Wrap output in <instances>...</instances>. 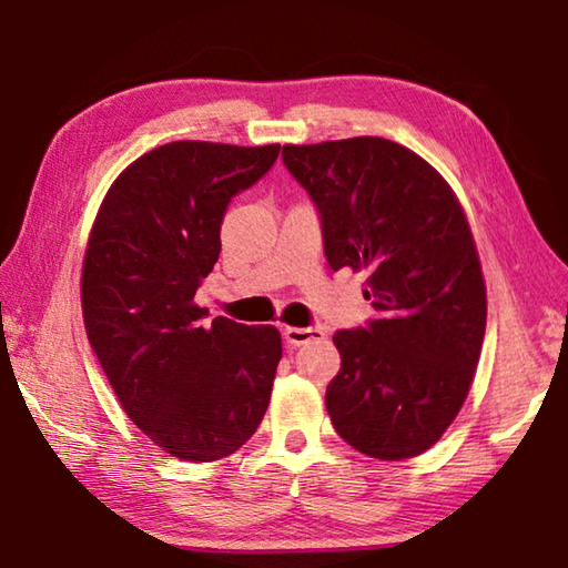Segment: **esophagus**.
<instances>
[{
  "label": "esophagus",
  "instance_id": "obj_1",
  "mask_svg": "<svg viewBox=\"0 0 568 568\" xmlns=\"http://www.w3.org/2000/svg\"><path fill=\"white\" fill-rule=\"evenodd\" d=\"M283 335H285L287 345L301 347V345L313 343V339H320L325 333L320 327H285Z\"/></svg>",
  "mask_w": 568,
  "mask_h": 568
}]
</instances>
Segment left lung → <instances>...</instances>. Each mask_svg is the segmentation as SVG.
<instances>
[{
	"label": "left lung",
	"mask_w": 568,
	"mask_h": 568,
	"mask_svg": "<svg viewBox=\"0 0 568 568\" xmlns=\"http://www.w3.org/2000/svg\"><path fill=\"white\" fill-rule=\"evenodd\" d=\"M311 195L333 271H365L377 317L337 329L333 427L367 457L427 452L455 422L487 327V287L455 191L415 151L379 136L283 146Z\"/></svg>",
	"instance_id": "obj_1"
}]
</instances>
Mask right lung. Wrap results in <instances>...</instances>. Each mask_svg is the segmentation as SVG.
I'll return each instance as SVG.
<instances>
[{
  "mask_svg": "<svg viewBox=\"0 0 568 568\" xmlns=\"http://www.w3.org/2000/svg\"><path fill=\"white\" fill-rule=\"evenodd\" d=\"M271 146L173 141L121 171L91 229L81 311L121 407L153 445L185 462L233 455L271 402L281 333L193 303L221 253L235 193L261 181Z\"/></svg>",
  "mask_w": 568,
  "mask_h": 568,
  "instance_id": "add662e5",
  "label": "right lung"
}]
</instances>
